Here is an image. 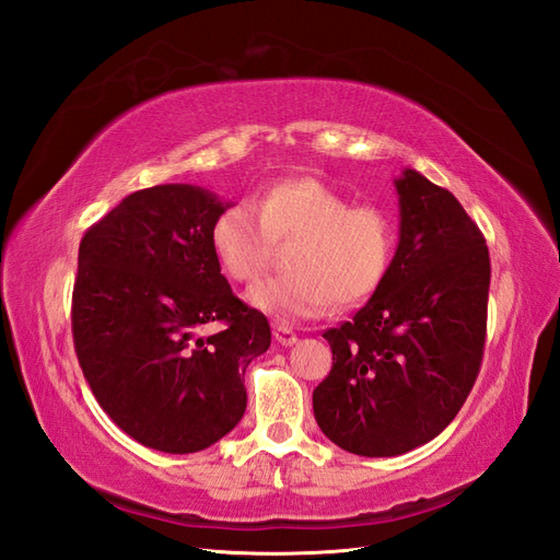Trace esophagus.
<instances>
[{"label": "esophagus", "instance_id": "1", "mask_svg": "<svg viewBox=\"0 0 560 560\" xmlns=\"http://www.w3.org/2000/svg\"><path fill=\"white\" fill-rule=\"evenodd\" d=\"M275 338L283 347H291L298 342V335L293 332L291 326H285V324H275Z\"/></svg>", "mask_w": 560, "mask_h": 560}]
</instances>
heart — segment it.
<instances>
[{
  "label": "heart",
  "instance_id": "1",
  "mask_svg": "<svg viewBox=\"0 0 560 560\" xmlns=\"http://www.w3.org/2000/svg\"><path fill=\"white\" fill-rule=\"evenodd\" d=\"M277 244L291 246V275L267 279L248 293L250 305L283 322L316 318L338 305H359L385 281L396 248L392 215L357 203L316 178H289L258 199L222 211L211 246L222 275L236 283L260 279Z\"/></svg>",
  "mask_w": 560,
  "mask_h": 560
}]
</instances>
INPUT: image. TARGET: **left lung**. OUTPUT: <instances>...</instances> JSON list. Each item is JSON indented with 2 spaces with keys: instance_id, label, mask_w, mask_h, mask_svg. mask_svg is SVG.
I'll use <instances>...</instances> for the list:
<instances>
[{
  "instance_id": "left-lung-1",
  "label": "left lung",
  "mask_w": 560,
  "mask_h": 560,
  "mask_svg": "<svg viewBox=\"0 0 560 560\" xmlns=\"http://www.w3.org/2000/svg\"><path fill=\"white\" fill-rule=\"evenodd\" d=\"M401 238L385 281L351 322L328 328L314 418L342 451L394 457L439 436L481 371L490 255L462 203L422 173L396 180Z\"/></svg>"
}]
</instances>
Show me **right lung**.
Returning <instances> with one entry per match:
<instances>
[{
	"label": "right lung",
	"instance_id": "add662e5",
	"mask_svg": "<svg viewBox=\"0 0 560 560\" xmlns=\"http://www.w3.org/2000/svg\"><path fill=\"white\" fill-rule=\"evenodd\" d=\"M228 206L195 185H154L79 244V365L112 422L162 453H197L230 434L246 410L248 363L271 342L267 316L232 293L213 255ZM206 323L223 330L201 336Z\"/></svg>",
	"mask_w": 560,
	"mask_h": 560
}]
</instances>
